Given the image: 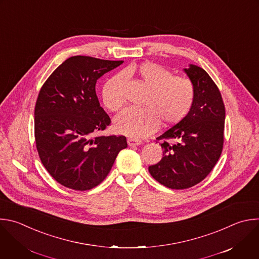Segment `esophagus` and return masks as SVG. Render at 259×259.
I'll return each instance as SVG.
<instances>
[{
    "label": "esophagus",
    "instance_id": "34e87169",
    "mask_svg": "<svg viewBox=\"0 0 259 259\" xmlns=\"http://www.w3.org/2000/svg\"><path fill=\"white\" fill-rule=\"evenodd\" d=\"M127 143L129 146H137V145H140L141 144V141L138 140V139H133V138H129L127 140Z\"/></svg>",
    "mask_w": 259,
    "mask_h": 259
}]
</instances>
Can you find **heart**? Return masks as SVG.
<instances>
[{"mask_svg":"<svg viewBox=\"0 0 259 259\" xmlns=\"http://www.w3.org/2000/svg\"><path fill=\"white\" fill-rule=\"evenodd\" d=\"M134 75L147 90L142 109H128L115 121L118 133L131 138H142L154 132L159 123L162 126L175 125L190 112L194 99L193 82L183 76H174L162 66L146 62L130 66L124 72ZM123 75L112 77L104 85L102 99L111 112L120 111L125 100L122 93Z\"/></svg>","mask_w":259,"mask_h":259,"instance_id":"obj_1","label":"heart"}]
</instances>
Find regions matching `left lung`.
<instances>
[{"mask_svg":"<svg viewBox=\"0 0 259 259\" xmlns=\"http://www.w3.org/2000/svg\"><path fill=\"white\" fill-rule=\"evenodd\" d=\"M184 71L195 88L193 106L182 121L156 138L162 140L163 156L148 166L150 175L170 189H186L201 182L215 165L224 145L226 110L217 84L198 66L190 65Z\"/></svg>","mask_w":259,"mask_h":259,"instance_id":"obj_1","label":"left lung"}]
</instances>
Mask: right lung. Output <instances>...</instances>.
<instances>
[{
  "label": "right lung",
  "mask_w": 259,
  "mask_h": 259,
  "mask_svg": "<svg viewBox=\"0 0 259 259\" xmlns=\"http://www.w3.org/2000/svg\"><path fill=\"white\" fill-rule=\"evenodd\" d=\"M124 61L74 56L47 79L34 109L36 149L49 174L78 191L93 189L110 173L126 137L96 136L111 119L100 106L96 84Z\"/></svg>",
  "instance_id": "1"
}]
</instances>
